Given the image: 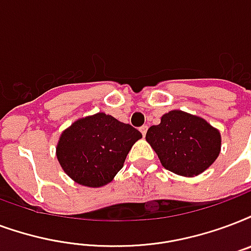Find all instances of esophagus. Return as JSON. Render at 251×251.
I'll return each mask as SVG.
<instances>
[{
	"mask_svg": "<svg viewBox=\"0 0 251 251\" xmlns=\"http://www.w3.org/2000/svg\"><path fill=\"white\" fill-rule=\"evenodd\" d=\"M139 130H141V133H142V135L145 137V135H146V133H147V126L146 125L141 126V127H139Z\"/></svg>",
	"mask_w": 251,
	"mask_h": 251,
	"instance_id": "34e87169",
	"label": "esophagus"
}]
</instances>
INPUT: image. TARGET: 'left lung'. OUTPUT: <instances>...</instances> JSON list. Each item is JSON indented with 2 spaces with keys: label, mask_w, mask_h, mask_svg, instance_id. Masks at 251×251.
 <instances>
[{
  "label": "left lung",
  "mask_w": 251,
  "mask_h": 251,
  "mask_svg": "<svg viewBox=\"0 0 251 251\" xmlns=\"http://www.w3.org/2000/svg\"><path fill=\"white\" fill-rule=\"evenodd\" d=\"M146 141L155 150L166 170L183 176L205 171L220 154L219 130L200 117L171 110L159 125L147 130Z\"/></svg>",
  "instance_id": "left-lung-1"
}]
</instances>
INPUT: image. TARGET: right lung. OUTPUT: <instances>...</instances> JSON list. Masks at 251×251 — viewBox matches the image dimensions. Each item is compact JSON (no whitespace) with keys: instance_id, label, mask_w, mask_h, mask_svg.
<instances>
[{"instance_id":"1","label":"right lung","mask_w":251,"mask_h":251,"mask_svg":"<svg viewBox=\"0 0 251 251\" xmlns=\"http://www.w3.org/2000/svg\"><path fill=\"white\" fill-rule=\"evenodd\" d=\"M142 134L105 113L81 118L60 135L56 156L67 175L87 187L110 183Z\"/></svg>"}]
</instances>
